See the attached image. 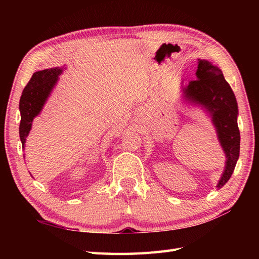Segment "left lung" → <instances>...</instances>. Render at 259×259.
<instances>
[{"instance_id":"1","label":"left lung","mask_w":259,"mask_h":259,"mask_svg":"<svg viewBox=\"0 0 259 259\" xmlns=\"http://www.w3.org/2000/svg\"><path fill=\"white\" fill-rule=\"evenodd\" d=\"M197 80L183 89L185 100L200 105L210 113L218 140L226 154V165L217 188L230 179L240 154V131L238 127V104L222 70L205 59H199Z\"/></svg>"}]
</instances>
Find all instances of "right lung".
Wrapping results in <instances>:
<instances>
[{
    "label": "right lung",
    "mask_w": 259,
    "mask_h": 259,
    "mask_svg": "<svg viewBox=\"0 0 259 259\" xmlns=\"http://www.w3.org/2000/svg\"><path fill=\"white\" fill-rule=\"evenodd\" d=\"M61 73L62 68L59 67L37 71L31 76L25 90L22 91L19 101L21 116L19 136L22 148H25L26 138L29 135L31 126H32L33 119L42 111L44 104L58 81V75Z\"/></svg>",
    "instance_id": "right-lung-1"
}]
</instances>
